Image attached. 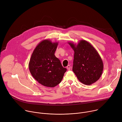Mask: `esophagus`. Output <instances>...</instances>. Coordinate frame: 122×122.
I'll list each match as a JSON object with an SVG mask.
<instances>
[{"instance_id":"34e87169","label":"esophagus","mask_w":122,"mask_h":122,"mask_svg":"<svg viewBox=\"0 0 122 122\" xmlns=\"http://www.w3.org/2000/svg\"><path fill=\"white\" fill-rule=\"evenodd\" d=\"M66 68L67 70H70L71 68V66L70 65H68L67 66H66Z\"/></svg>"}]
</instances>
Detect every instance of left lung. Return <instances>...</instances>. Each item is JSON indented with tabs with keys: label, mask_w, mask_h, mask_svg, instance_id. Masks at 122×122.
Returning <instances> with one entry per match:
<instances>
[{
	"label": "left lung",
	"mask_w": 122,
	"mask_h": 122,
	"mask_svg": "<svg viewBox=\"0 0 122 122\" xmlns=\"http://www.w3.org/2000/svg\"><path fill=\"white\" fill-rule=\"evenodd\" d=\"M68 43L74 51L72 71L80 81L91 85L99 80L103 70L102 60L89 42L81 40L76 45Z\"/></svg>",
	"instance_id": "obj_1"
}]
</instances>
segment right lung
I'll list each match as a JSON object with an SVG mask.
<instances>
[{"instance_id": "obj_1", "label": "right lung", "mask_w": 122, "mask_h": 122, "mask_svg": "<svg viewBox=\"0 0 122 122\" xmlns=\"http://www.w3.org/2000/svg\"><path fill=\"white\" fill-rule=\"evenodd\" d=\"M58 44L49 40H43L35 48L29 62V69L33 78L48 87L60 83L66 71L55 55Z\"/></svg>"}]
</instances>
